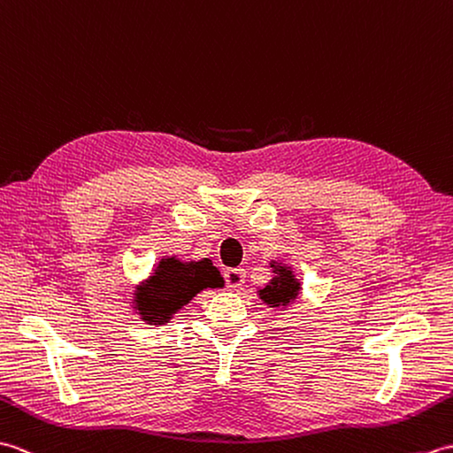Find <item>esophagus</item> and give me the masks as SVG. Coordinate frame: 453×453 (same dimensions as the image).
Here are the masks:
<instances>
[{
	"instance_id": "obj_1",
	"label": "esophagus",
	"mask_w": 453,
	"mask_h": 453,
	"mask_svg": "<svg viewBox=\"0 0 453 453\" xmlns=\"http://www.w3.org/2000/svg\"><path fill=\"white\" fill-rule=\"evenodd\" d=\"M225 280H226V287L230 290L242 288L244 280H246V271L244 269H228V271H225Z\"/></svg>"
}]
</instances>
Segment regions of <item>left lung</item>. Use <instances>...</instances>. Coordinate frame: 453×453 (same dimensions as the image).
<instances>
[{
	"label": "left lung",
	"mask_w": 453,
	"mask_h": 453,
	"mask_svg": "<svg viewBox=\"0 0 453 453\" xmlns=\"http://www.w3.org/2000/svg\"><path fill=\"white\" fill-rule=\"evenodd\" d=\"M271 267H273L275 277L269 280V285H265L264 288H259L257 295L271 308L288 306L290 303H295L298 293H300L298 279L295 277L293 269L287 267V265H280V264H275V261H273Z\"/></svg>",
	"instance_id": "left-lung-1"
}]
</instances>
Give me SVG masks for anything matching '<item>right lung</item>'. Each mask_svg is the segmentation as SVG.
Masks as SVG:
<instances>
[{"mask_svg": "<svg viewBox=\"0 0 453 453\" xmlns=\"http://www.w3.org/2000/svg\"><path fill=\"white\" fill-rule=\"evenodd\" d=\"M223 285L225 280L211 259L180 261L178 257H163L155 273L135 290L134 308L147 324L160 326L170 321L203 288Z\"/></svg>", "mask_w": 453, "mask_h": 453, "instance_id": "obj_1", "label": "right lung"}]
</instances>
